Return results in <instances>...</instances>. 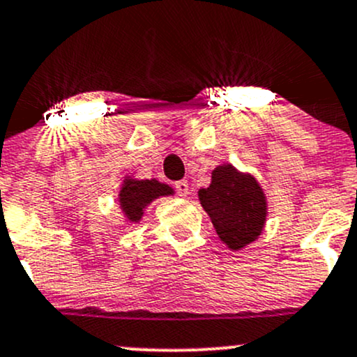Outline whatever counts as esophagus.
<instances>
[{
  "instance_id": "34e87169",
  "label": "esophagus",
  "mask_w": 357,
  "mask_h": 357,
  "mask_svg": "<svg viewBox=\"0 0 357 357\" xmlns=\"http://www.w3.org/2000/svg\"><path fill=\"white\" fill-rule=\"evenodd\" d=\"M174 188H176V193H178L179 197H186V195L190 193V186H188L186 179H181V181L176 183Z\"/></svg>"
}]
</instances>
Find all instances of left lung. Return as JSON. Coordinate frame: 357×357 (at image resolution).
I'll use <instances>...</instances> for the list:
<instances>
[{"mask_svg": "<svg viewBox=\"0 0 357 357\" xmlns=\"http://www.w3.org/2000/svg\"><path fill=\"white\" fill-rule=\"evenodd\" d=\"M198 198L229 249L241 250L261 236L268 202L252 174L241 172L232 164H222L211 171L210 186L202 188Z\"/></svg>", "mask_w": 357, "mask_h": 357, "instance_id": "left-lung-1", "label": "left lung"}]
</instances>
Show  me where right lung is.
Wrapping results in <instances>:
<instances>
[{
  "mask_svg": "<svg viewBox=\"0 0 357 357\" xmlns=\"http://www.w3.org/2000/svg\"><path fill=\"white\" fill-rule=\"evenodd\" d=\"M169 185L159 183L158 179H132L127 178L120 188L119 202L120 208L123 211L125 220L130 223L140 222L144 210L159 197L172 195Z\"/></svg>",
  "mask_w": 357,
  "mask_h": 357,
  "instance_id": "right-lung-1",
  "label": "right lung"
}]
</instances>
